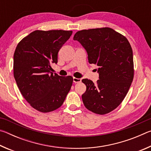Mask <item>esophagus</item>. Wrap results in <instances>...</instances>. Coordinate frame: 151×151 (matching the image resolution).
Segmentation results:
<instances>
[{"instance_id":"esophagus-1","label":"esophagus","mask_w":151,"mask_h":151,"mask_svg":"<svg viewBox=\"0 0 151 151\" xmlns=\"http://www.w3.org/2000/svg\"><path fill=\"white\" fill-rule=\"evenodd\" d=\"M73 82H74V83H81V78H78L73 77Z\"/></svg>"}]
</instances>
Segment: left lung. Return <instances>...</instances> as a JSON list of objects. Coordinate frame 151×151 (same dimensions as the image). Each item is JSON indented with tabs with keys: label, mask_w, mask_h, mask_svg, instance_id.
Returning <instances> with one entry per match:
<instances>
[{
	"label": "left lung",
	"mask_w": 151,
	"mask_h": 151,
	"mask_svg": "<svg viewBox=\"0 0 151 151\" xmlns=\"http://www.w3.org/2000/svg\"><path fill=\"white\" fill-rule=\"evenodd\" d=\"M73 39L85 48L88 63L98 66L99 80L85 78L84 105L98 114H105L119 106L134 77L133 55L126 37L109 27L82 30Z\"/></svg>",
	"instance_id": "left-lung-1"
}]
</instances>
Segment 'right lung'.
<instances>
[{"instance_id": "right-lung-1", "label": "right lung", "mask_w": 151, "mask_h": 151, "mask_svg": "<svg viewBox=\"0 0 151 151\" xmlns=\"http://www.w3.org/2000/svg\"><path fill=\"white\" fill-rule=\"evenodd\" d=\"M72 30H35L22 39L14 53V77L18 87L32 108L48 112L63 104L73 85L71 76L50 72L58 62V52Z\"/></svg>"}]
</instances>
